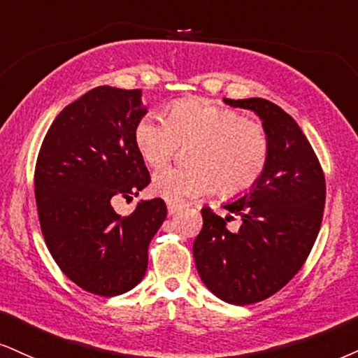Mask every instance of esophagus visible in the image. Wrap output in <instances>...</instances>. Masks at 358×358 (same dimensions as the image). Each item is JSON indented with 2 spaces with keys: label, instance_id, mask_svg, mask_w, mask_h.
<instances>
[{
  "label": "esophagus",
  "instance_id": "34e87169",
  "mask_svg": "<svg viewBox=\"0 0 358 358\" xmlns=\"http://www.w3.org/2000/svg\"><path fill=\"white\" fill-rule=\"evenodd\" d=\"M180 209H182V206H180V204H172V202L167 204V213H169V215L179 213Z\"/></svg>",
  "mask_w": 358,
  "mask_h": 358
}]
</instances>
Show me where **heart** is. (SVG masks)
I'll return each instance as SVG.
<instances>
[{
	"label": "heart",
	"instance_id": "obj_1",
	"mask_svg": "<svg viewBox=\"0 0 358 358\" xmlns=\"http://www.w3.org/2000/svg\"><path fill=\"white\" fill-rule=\"evenodd\" d=\"M148 166L159 169L187 149L186 169H162L152 191L167 202H184L217 189L224 197L247 192L266 171L271 139L262 122L214 101L192 98L172 103L166 119L143 116L132 131Z\"/></svg>",
	"mask_w": 358,
	"mask_h": 358
}]
</instances>
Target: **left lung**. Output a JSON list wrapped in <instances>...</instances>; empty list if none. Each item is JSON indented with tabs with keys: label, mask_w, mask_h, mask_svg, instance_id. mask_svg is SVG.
Instances as JSON below:
<instances>
[{
	"label": "left lung",
	"mask_w": 358,
	"mask_h": 358,
	"mask_svg": "<svg viewBox=\"0 0 358 358\" xmlns=\"http://www.w3.org/2000/svg\"><path fill=\"white\" fill-rule=\"evenodd\" d=\"M262 119L271 139L264 174L241 199L224 206L241 217L202 213V231L192 245L197 272L224 302L249 306L266 301L301 271L319 236L325 207V176L319 157L297 122L262 98L224 99Z\"/></svg>",
	"instance_id": "obj_1"
}]
</instances>
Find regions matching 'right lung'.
<instances>
[{
  "instance_id": "right-lung-1",
  "label": "right lung",
  "mask_w": 358,
  "mask_h": 358,
  "mask_svg": "<svg viewBox=\"0 0 358 358\" xmlns=\"http://www.w3.org/2000/svg\"><path fill=\"white\" fill-rule=\"evenodd\" d=\"M145 113L141 90L94 87L57 114L38 154L34 196L44 242L66 277L101 297L143 280L149 242L167 215L159 197L124 217L113 207L151 182L132 139Z\"/></svg>"
}]
</instances>
